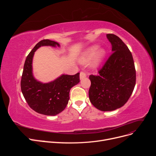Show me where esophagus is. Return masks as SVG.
<instances>
[{
    "label": "esophagus",
    "mask_w": 156,
    "mask_h": 156,
    "mask_svg": "<svg viewBox=\"0 0 156 156\" xmlns=\"http://www.w3.org/2000/svg\"><path fill=\"white\" fill-rule=\"evenodd\" d=\"M86 77H87L86 73H84L83 72H81V73H80V79H81V80L83 79L84 78H85Z\"/></svg>",
    "instance_id": "34e87169"
}]
</instances>
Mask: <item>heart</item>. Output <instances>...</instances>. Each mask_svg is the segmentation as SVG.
Segmentation results:
<instances>
[{
	"label": "heart",
	"mask_w": 156,
	"mask_h": 156,
	"mask_svg": "<svg viewBox=\"0 0 156 156\" xmlns=\"http://www.w3.org/2000/svg\"><path fill=\"white\" fill-rule=\"evenodd\" d=\"M98 48L99 46L98 45H94L87 49L80 58V62L83 64H86L91 61V68H98L102 63L106 56L105 49H98Z\"/></svg>",
	"instance_id": "1"
}]
</instances>
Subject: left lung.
Segmentation results:
<instances>
[{"mask_svg":"<svg viewBox=\"0 0 156 156\" xmlns=\"http://www.w3.org/2000/svg\"><path fill=\"white\" fill-rule=\"evenodd\" d=\"M113 53L98 75H90L88 95L92 104L102 111L122 107L129 100L136 82L133 56L127 45L117 36L107 34Z\"/></svg>","mask_w":156,"mask_h":156,"instance_id":"obj_1","label":"left lung"}]
</instances>
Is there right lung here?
<instances>
[{
  "label": "right lung",
  "instance_id": "obj_1",
  "mask_svg": "<svg viewBox=\"0 0 156 156\" xmlns=\"http://www.w3.org/2000/svg\"><path fill=\"white\" fill-rule=\"evenodd\" d=\"M41 46L60 47V44L43 40L34 46L25 60L21 81V92L32 109L41 115L55 116L66 107L70 89L80 81L79 73L73 75L62 74L47 83L37 81L32 73V59L35 51Z\"/></svg>",
  "mask_w": 156,
  "mask_h": 156
}]
</instances>
